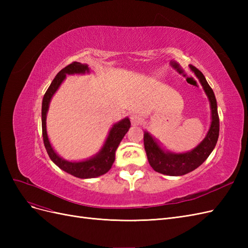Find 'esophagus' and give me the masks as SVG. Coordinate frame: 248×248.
Returning a JSON list of instances; mask_svg holds the SVG:
<instances>
[{
    "label": "esophagus",
    "mask_w": 248,
    "mask_h": 248,
    "mask_svg": "<svg viewBox=\"0 0 248 248\" xmlns=\"http://www.w3.org/2000/svg\"><path fill=\"white\" fill-rule=\"evenodd\" d=\"M130 121H131V124L134 126L139 125L141 122V117L139 114H132L130 116Z\"/></svg>",
    "instance_id": "34e87169"
}]
</instances>
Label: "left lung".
<instances>
[{"label":"left lung","instance_id":"8db88e82","mask_svg":"<svg viewBox=\"0 0 248 248\" xmlns=\"http://www.w3.org/2000/svg\"><path fill=\"white\" fill-rule=\"evenodd\" d=\"M190 70L198 78L208 97L211 109V123L205 139L190 151L175 153L160 146L157 140L148 131H144V145L147 158L152 169L167 176H183L198 169L211 154L219 136V117L213 90L209 86L204 74L189 65Z\"/></svg>","mask_w":248,"mask_h":248}]
</instances>
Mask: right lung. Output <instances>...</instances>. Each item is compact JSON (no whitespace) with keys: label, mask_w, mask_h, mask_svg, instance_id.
I'll use <instances>...</instances> for the list:
<instances>
[{"label":"right lung","mask_w":248,"mask_h":248,"mask_svg":"<svg viewBox=\"0 0 248 248\" xmlns=\"http://www.w3.org/2000/svg\"><path fill=\"white\" fill-rule=\"evenodd\" d=\"M90 73V68L87 64H81L79 62H73L72 64L66 66L60 71L54 80L51 81L47 91L43 96L42 100V109H41V122H42V137L44 146L47 151V154L51 161L56 166L68 174L80 178V179H90L99 177L108 172L116 158V151L120 145V142L123 140L124 136L130 128V120L129 118H124L120 120L119 122L115 123L111 126L108 131V138L104 141L103 146L90 158L79 161H69L64 159L60 156L55 149L52 148L46 130V116L49 108V103L52 96L56 94L60 86L65 80L66 76H72V74H86Z\"/></svg>","instance_id":"obj_1"}]
</instances>
